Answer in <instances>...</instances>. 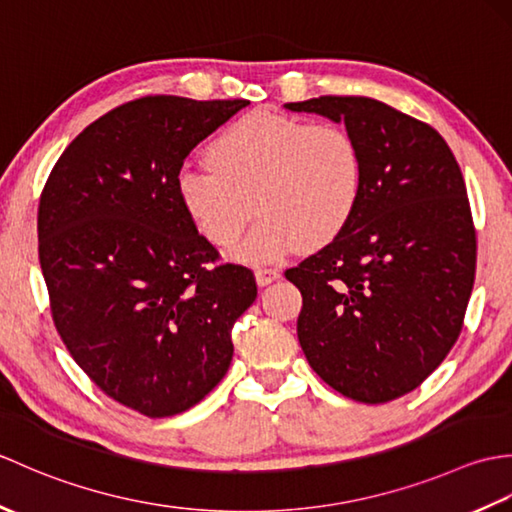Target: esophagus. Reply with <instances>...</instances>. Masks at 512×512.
<instances>
[{
	"instance_id": "esophagus-1",
	"label": "esophagus",
	"mask_w": 512,
	"mask_h": 512,
	"mask_svg": "<svg viewBox=\"0 0 512 512\" xmlns=\"http://www.w3.org/2000/svg\"><path fill=\"white\" fill-rule=\"evenodd\" d=\"M255 277H257V284H259V286H268V284H273L275 279H279V277H281V273H279L277 268L259 266V268L255 270Z\"/></svg>"
}]
</instances>
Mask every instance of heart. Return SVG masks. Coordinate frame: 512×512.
Listing matches in <instances>:
<instances>
[{"label": "heart", "mask_w": 512, "mask_h": 512, "mask_svg": "<svg viewBox=\"0 0 512 512\" xmlns=\"http://www.w3.org/2000/svg\"><path fill=\"white\" fill-rule=\"evenodd\" d=\"M211 167H182L176 189L200 235L237 255L275 262L297 244L317 248L341 233L363 184L356 138L339 123H303L275 112L237 118L209 147Z\"/></svg>", "instance_id": "obj_1"}]
</instances>
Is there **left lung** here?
<instances>
[{
	"label": "left lung",
	"mask_w": 512,
	"mask_h": 512,
	"mask_svg": "<svg viewBox=\"0 0 512 512\" xmlns=\"http://www.w3.org/2000/svg\"><path fill=\"white\" fill-rule=\"evenodd\" d=\"M345 123L363 158L356 209L286 277L310 367L365 405L416 389L451 352L475 281L477 237L453 151L431 125L367 96L288 103Z\"/></svg>",
	"instance_id": "left-lung-1"
}]
</instances>
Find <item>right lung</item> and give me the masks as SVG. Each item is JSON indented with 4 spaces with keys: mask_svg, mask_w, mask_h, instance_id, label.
I'll list each match as a JSON object with an SVG mask.
<instances>
[{
    "mask_svg": "<svg viewBox=\"0 0 512 512\" xmlns=\"http://www.w3.org/2000/svg\"><path fill=\"white\" fill-rule=\"evenodd\" d=\"M246 99L143 96L65 147L41 191L39 264L54 328L105 396L147 418L191 409L228 372L253 270L220 264L182 209V162Z\"/></svg>",
    "mask_w": 512,
    "mask_h": 512,
    "instance_id": "right-lung-1",
    "label": "right lung"
}]
</instances>
